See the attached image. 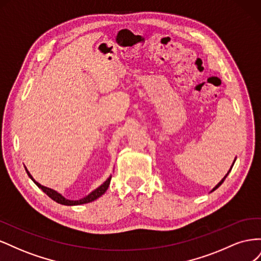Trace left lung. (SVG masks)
<instances>
[{"label":"left lung","mask_w":261,"mask_h":261,"mask_svg":"<svg viewBox=\"0 0 261 261\" xmlns=\"http://www.w3.org/2000/svg\"><path fill=\"white\" fill-rule=\"evenodd\" d=\"M235 160H236V158H235V159H234V161H233V164L231 165V169H230V170H228V172L226 173V174H225V176H224V177H223L222 179H221V180L219 181V183H218V184H217V185H216L215 187H213V188H212V191H211L210 193H212L213 191H216V189H217V188H218L219 186H221V184H222V183H223V181H224V179H225V178H226V176L228 175V173H230V172H231V170H232V168H233V165H234V163H235Z\"/></svg>","instance_id":"left-lung-1"}]
</instances>
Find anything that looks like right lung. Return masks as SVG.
Returning <instances> with one entry per match:
<instances>
[{"mask_svg": "<svg viewBox=\"0 0 261 261\" xmlns=\"http://www.w3.org/2000/svg\"><path fill=\"white\" fill-rule=\"evenodd\" d=\"M25 170H26V172H27L28 176H29L31 179H33L34 183H35L39 188L42 189L43 193H45L46 195H48V196L50 197V198L53 199L54 201H57L58 203H61V204H64V206H78V204L88 203V202H91V201H93V200L98 199L99 197H101L102 195H103V194L107 192V189H108L109 186H110V181H111V178H112V174H111V175H110L99 187H97V188L94 189V191H92L90 194L85 196L84 198L78 199V200H72V199L65 198L64 196H63L62 194H60L59 192L54 191V189L49 188V187H45V186L41 185L40 183H38V181L33 177V175L30 174L29 171L27 170L26 167H25Z\"/></svg>", "mask_w": 261, "mask_h": 261, "instance_id": "1", "label": "right lung"}]
</instances>
